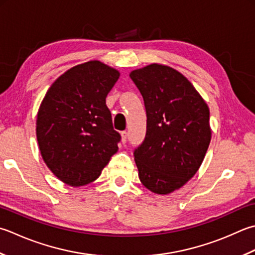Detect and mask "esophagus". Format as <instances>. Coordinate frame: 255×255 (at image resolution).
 <instances>
[{"label": "esophagus", "instance_id": "1", "mask_svg": "<svg viewBox=\"0 0 255 255\" xmlns=\"http://www.w3.org/2000/svg\"><path fill=\"white\" fill-rule=\"evenodd\" d=\"M122 142L123 143H125L127 141V137H128V133H127V131H122Z\"/></svg>", "mask_w": 255, "mask_h": 255}]
</instances>
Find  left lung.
<instances>
[{"label":"left lung","instance_id":"left-lung-1","mask_svg":"<svg viewBox=\"0 0 255 255\" xmlns=\"http://www.w3.org/2000/svg\"><path fill=\"white\" fill-rule=\"evenodd\" d=\"M129 76L142 95L147 132L133 152L148 190L171 193L197 173L211 141L210 111L193 85L167 65L153 63Z\"/></svg>","mask_w":255,"mask_h":255}]
</instances>
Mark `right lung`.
Here are the masks:
<instances>
[{
    "label": "right lung",
    "mask_w": 255,
    "mask_h": 255,
    "mask_svg": "<svg viewBox=\"0 0 255 255\" xmlns=\"http://www.w3.org/2000/svg\"><path fill=\"white\" fill-rule=\"evenodd\" d=\"M121 73L99 61L76 65L55 81L41 103L36 138L44 162L72 187L101 176L118 150L106 97Z\"/></svg>",
    "instance_id": "1"
}]
</instances>
